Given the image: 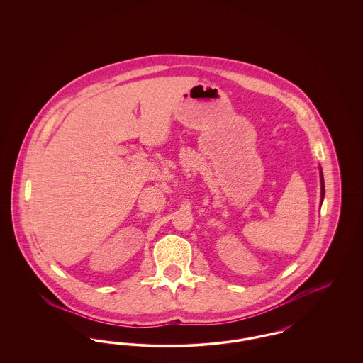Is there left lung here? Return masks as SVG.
<instances>
[{"instance_id": "obj_1", "label": "left lung", "mask_w": 363, "mask_h": 363, "mask_svg": "<svg viewBox=\"0 0 363 363\" xmlns=\"http://www.w3.org/2000/svg\"><path fill=\"white\" fill-rule=\"evenodd\" d=\"M324 194H325V188H324V178H323V173H321V197L323 199H324Z\"/></svg>"}]
</instances>
